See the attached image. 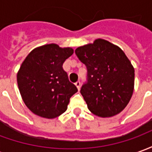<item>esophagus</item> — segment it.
<instances>
[{
    "mask_svg": "<svg viewBox=\"0 0 152 152\" xmlns=\"http://www.w3.org/2000/svg\"><path fill=\"white\" fill-rule=\"evenodd\" d=\"M75 85H76V86L77 87V89H80V82L79 80H78V81H76V82L75 83Z\"/></svg>",
    "mask_w": 152,
    "mask_h": 152,
    "instance_id": "34e87169",
    "label": "esophagus"
}]
</instances>
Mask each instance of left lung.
<instances>
[{
    "instance_id": "8db88e82",
    "label": "left lung",
    "mask_w": 152,
    "mask_h": 152,
    "mask_svg": "<svg viewBox=\"0 0 152 152\" xmlns=\"http://www.w3.org/2000/svg\"><path fill=\"white\" fill-rule=\"evenodd\" d=\"M75 52L87 66L88 82L82 86L80 94L89 111L102 118L121 113L134 89V66L124 51L99 38Z\"/></svg>"
}]
</instances>
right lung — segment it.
Wrapping results in <instances>:
<instances>
[{
    "label": "right lung",
    "mask_w": 152,
    "mask_h": 152,
    "mask_svg": "<svg viewBox=\"0 0 152 152\" xmlns=\"http://www.w3.org/2000/svg\"><path fill=\"white\" fill-rule=\"evenodd\" d=\"M71 47L47 44L28 53L17 73L22 99L35 115L53 119L66 112L70 98L77 92L63 64L72 55Z\"/></svg>",
    "instance_id": "1"
}]
</instances>
